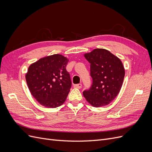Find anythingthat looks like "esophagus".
Returning a JSON list of instances; mask_svg holds the SVG:
<instances>
[{
    "instance_id": "34e87169",
    "label": "esophagus",
    "mask_w": 152,
    "mask_h": 152,
    "mask_svg": "<svg viewBox=\"0 0 152 152\" xmlns=\"http://www.w3.org/2000/svg\"><path fill=\"white\" fill-rule=\"evenodd\" d=\"M73 87H75V88H77V89H80L82 87V84H75L73 86Z\"/></svg>"
}]
</instances>
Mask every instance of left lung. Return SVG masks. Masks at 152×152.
<instances>
[{
    "label": "left lung",
    "instance_id": "left-lung-1",
    "mask_svg": "<svg viewBox=\"0 0 152 152\" xmlns=\"http://www.w3.org/2000/svg\"><path fill=\"white\" fill-rule=\"evenodd\" d=\"M90 63L93 83L83 95L93 107H101L111 103L119 93L125 76L121 59L104 49H95L84 54Z\"/></svg>",
    "mask_w": 152,
    "mask_h": 152
}]
</instances>
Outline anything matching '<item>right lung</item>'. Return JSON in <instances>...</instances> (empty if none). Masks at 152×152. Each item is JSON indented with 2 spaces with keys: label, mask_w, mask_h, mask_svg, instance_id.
I'll list each match as a JSON object with an SVG mask.
<instances>
[{
  "label": "right lung",
  "mask_w": 152,
  "mask_h": 152,
  "mask_svg": "<svg viewBox=\"0 0 152 152\" xmlns=\"http://www.w3.org/2000/svg\"><path fill=\"white\" fill-rule=\"evenodd\" d=\"M68 59L61 54L41 58L29 66L26 74L31 95L47 108H56L65 102L72 87L66 70Z\"/></svg>",
  "instance_id": "add662e5"
}]
</instances>
